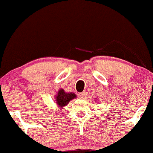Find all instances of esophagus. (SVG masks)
Instances as JSON below:
<instances>
[{
  "label": "esophagus",
  "instance_id": "1",
  "mask_svg": "<svg viewBox=\"0 0 153 153\" xmlns=\"http://www.w3.org/2000/svg\"><path fill=\"white\" fill-rule=\"evenodd\" d=\"M78 96H79V98H81V99H85L87 96L86 92H82V93H79Z\"/></svg>",
  "mask_w": 153,
  "mask_h": 153
}]
</instances>
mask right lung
<instances>
[{"instance_id":"1","label":"right lung","mask_w":153,"mask_h":153,"mask_svg":"<svg viewBox=\"0 0 153 153\" xmlns=\"http://www.w3.org/2000/svg\"><path fill=\"white\" fill-rule=\"evenodd\" d=\"M76 98V96L74 93H66L63 89L60 88L55 96V103H57L60 109H63L70 102V101Z\"/></svg>"}]
</instances>
